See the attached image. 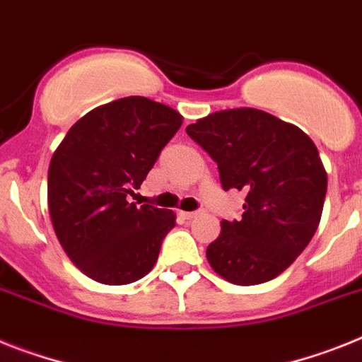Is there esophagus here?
I'll list each match as a JSON object with an SVG mask.
<instances>
[{
    "label": "esophagus",
    "instance_id": "esophagus-1",
    "mask_svg": "<svg viewBox=\"0 0 362 362\" xmlns=\"http://www.w3.org/2000/svg\"><path fill=\"white\" fill-rule=\"evenodd\" d=\"M180 215L184 218H195L199 215V211H180Z\"/></svg>",
    "mask_w": 362,
    "mask_h": 362
}]
</instances>
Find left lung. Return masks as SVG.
I'll use <instances>...</instances> for the list:
<instances>
[{
  "label": "left lung",
  "instance_id": "left-lung-1",
  "mask_svg": "<svg viewBox=\"0 0 362 362\" xmlns=\"http://www.w3.org/2000/svg\"><path fill=\"white\" fill-rule=\"evenodd\" d=\"M218 167L223 189L247 193L239 221H223L206 250L226 281L257 285L281 274L320 223L327 175L303 130L256 108L221 110L186 129Z\"/></svg>",
  "mask_w": 362,
  "mask_h": 362
}]
</instances>
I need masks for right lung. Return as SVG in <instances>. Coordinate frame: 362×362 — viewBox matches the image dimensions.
I'll use <instances>...</instances> for the list:
<instances>
[{"label":"right lung","mask_w":362,"mask_h":362,"mask_svg":"<svg viewBox=\"0 0 362 362\" xmlns=\"http://www.w3.org/2000/svg\"><path fill=\"white\" fill-rule=\"evenodd\" d=\"M182 115L147 97L97 106L68 130L47 173L54 233L88 278L127 285L153 270L176 224L171 209L136 206L139 189Z\"/></svg>","instance_id":"right-lung-1"}]
</instances>
